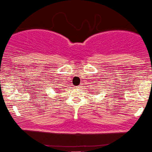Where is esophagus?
<instances>
[{
  "instance_id": "1",
  "label": "esophagus",
  "mask_w": 152,
  "mask_h": 152,
  "mask_svg": "<svg viewBox=\"0 0 152 152\" xmlns=\"http://www.w3.org/2000/svg\"><path fill=\"white\" fill-rule=\"evenodd\" d=\"M81 88V85H79V86H77V88Z\"/></svg>"
}]
</instances>
